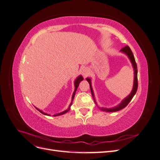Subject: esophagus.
<instances>
[{
	"label": "esophagus",
	"instance_id": "esophagus-1",
	"mask_svg": "<svg viewBox=\"0 0 160 160\" xmlns=\"http://www.w3.org/2000/svg\"><path fill=\"white\" fill-rule=\"evenodd\" d=\"M81 73H82V75H83V76L84 77H87L89 73V69L88 68V67H83V68L82 69V70H81Z\"/></svg>",
	"mask_w": 160,
	"mask_h": 160
}]
</instances>
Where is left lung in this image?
<instances>
[{
  "label": "left lung",
  "mask_w": 160,
  "mask_h": 160,
  "mask_svg": "<svg viewBox=\"0 0 160 160\" xmlns=\"http://www.w3.org/2000/svg\"><path fill=\"white\" fill-rule=\"evenodd\" d=\"M121 52L124 53L125 55H126L128 56V57L129 58V59L130 60L131 62H132V67L133 68V73H134V78H133V88L131 93H129V95H128L126 98H124L119 104H118V105L115 106L113 108H99L98 106V108L103 111H106V112H115V111H119L121 109H123L124 108L126 107V106L128 105V103L130 102V101L132 99V98H133V96L135 95L137 92V89H138V67H137V65L136 62H135V58L134 56L133 55L132 51H131L130 48L128 46H126L123 47V49H122L120 50ZM86 80L89 82V85H90V89H91V95L93 96V100L95 101V104L97 105V102L95 99V95H94V93H93V88H92V85H91V79L89 78H86Z\"/></svg>",
  "instance_id": "left-lung-1"
}]
</instances>
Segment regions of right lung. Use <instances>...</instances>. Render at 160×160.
Returning <instances> with one entry per match:
<instances>
[{
	"mask_svg": "<svg viewBox=\"0 0 160 160\" xmlns=\"http://www.w3.org/2000/svg\"><path fill=\"white\" fill-rule=\"evenodd\" d=\"M83 77H82L81 75H79V76L77 77V78H76V79L75 80V81H74L75 90H74V91H73V93H72V98H71V103H70V105H69V106L68 109H67L66 110H65V111H62V112H61V113H56V114H55V115H53V116H59V115H63V114L66 113L67 112H68V111L70 110V108H71V106L72 103V100H73V99H74V97H75V92H76V91H77V88H78V86L79 85L80 82H81V81H83ZM36 109H37L38 111H39L40 112H41V113H42V114H44V115H49V116H50V115H51L50 114H48V113H47L43 112V111H42V110H41V109H38L37 108H36Z\"/></svg>",
	"mask_w": 160,
	"mask_h": 160,
	"instance_id": "obj_1",
	"label": "right lung"
}]
</instances>
